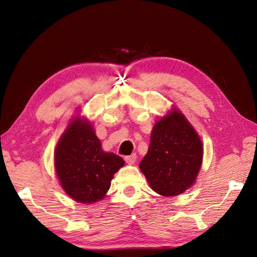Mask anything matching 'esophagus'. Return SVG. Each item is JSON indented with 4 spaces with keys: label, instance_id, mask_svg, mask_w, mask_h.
Wrapping results in <instances>:
<instances>
[{
    "label": "esophagus",
    "instance_id": "obj_1",
    "mask_svg": "<svg viewBox=\"0 0 257 257\" xmlns=\"http://www.w3.org/2000/svg\"><path fill=\"white\" fill-rule=\"evenodd\" d=\"M136 159H137V157H136L135 153L132 154V155H127V157L124 158V160H125V162L127 163V164H130V165L134 164V163L136 162Z\"/></svg>",
    "mask_w": 257,
    "mask_h": 257
}]
</instances>
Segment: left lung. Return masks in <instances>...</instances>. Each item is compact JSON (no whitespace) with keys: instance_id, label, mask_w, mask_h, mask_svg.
I'll return each mask as SVG.
<instances>
[{"instance_id":"left-lung-1","label":"left lung","mask_w":257,"mask_h":257,"mask_svg":"<svg viewBox=\"0 0 257 257\" xmlns=\"http://www.w3.org/2000/svg\"><path fill=\"white\" fill-rule=\"evenodd\" d=\"M203 153L196 131L180 111L173 109L154 124L139 168L154 192L177 196L195 182Z\"/></svg>"}]
</instances>
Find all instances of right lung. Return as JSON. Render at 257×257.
<instances>
[{
    "instance_id": "right-lung-1",
    "label": "right lung",
    "mask_w": 257,
    "mask_h": 257,
    "mask_svg": "<svg viewBox=\"0 0 257 257\" xmlns=\"http://www.w3.org/2000/svg\"><path fill=\"white\" fill-rule=\"evenodd\" d=\"M124 161L112 152H104L92 124L75 118L61 136L54 151V167L61 186L78 203L92 204L103 199L113 175Z\"/></svg>"
}]
</instances>
